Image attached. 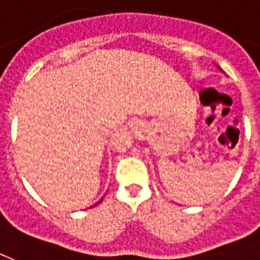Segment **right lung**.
I'll list each match as a JSON object with an SVG mask.
<instances>
[{
  "instance_id": "obj_1",
  "label": "right lung",
  "mask_w": 260,
  "mask_h": 260,
  "mask_svg": "<svg viewBox=\"0 0 260 260\" xmlns=\"http://www.w3.org/2000/svg\"><path fill=\"white\" fill-rule=\"evenodd\" d=\"M102 201V200H101ZM101 201H100V202H101ZM100 202H96V204H100ZM96 204H95V205H96Z\"/></svg>"
}]
</instances>
